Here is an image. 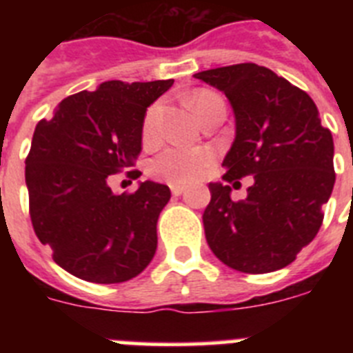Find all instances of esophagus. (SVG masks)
Returning a JSON list of instances; mask_svg holds the SVG:
<instances>
[{"instance_id":"1","label":"esophagus","mask_w":353,"mask_h":353,"mask_svg":"<svg viewBox=\"0 0 353 353\" xmlns=\"http://www.w3.org/2000/svg\"><path fill=\"white\" fill-rule=\"evenodd\" d=\"M170 187H171V192H173L174 196H180L187 189L185 185H180V183H171Z\"/></svg>"}]
</instances>
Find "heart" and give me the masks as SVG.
I'll list each match as a JSON object with an SVG mask.
<instances>
[{"label": "heart", "mask_w": 353, "mask_h": 353, "mask_svg": "<svg viewBox=\"0 0 353 353\" xmlns=\"http://www.w3.org/2000/svg\"><path fill=\"white\" fill-rule=\"evenodd\" d=\"M214 101H219V97L212 92L201 90V92H196L189 97V105L194 109L199 117L205 105ZM161 113L162 105L159 102L148 108L145 120H143V136H145V139H154L157 136ZM210 162L212 154L208 150L174 146V148H168L161 152L154 161L150 162V173L170 183H189L201 179L205 171L208 170V166H210Z\"/></svg>", "instance_id": "obj_1"}]
</instances>
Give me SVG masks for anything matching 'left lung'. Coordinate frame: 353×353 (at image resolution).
I'll use <instances>...</instances> for the list:
<instances>
[{
    "label": "left lung",
    "mask_w": 353,
    "mask_h": 353,
    "mask_svg": "<svg viewBox=\"0 0 353 353\" xmlns=\"http://www.w3.org/2000/svg\"><path fill=\"white\" fill-rule=\"evenodd\" d=\"M194 77L223 92L235 114L223 179L252 176L248 198L240 201H233L226 183H208V245L240 272L283 269L322 226V207L336 182L332 134L322 125L313 99L270 68L239 63Z\"/></svg>",
    "instance_id": "1"
}]
</instances>
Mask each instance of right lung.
I'll use <instances>...</instances> for the list:
<instances>
[{"instance_id": "1", "label": "right lung", "mask_w": 353, "mask_h": 353, "mask_svg": "<svg viewBox=\"0 0 353 353\" xmlns=\"http://www.w3.org/2000/svg\"><path fill=\"white\" fill-rule=\"evenodd\" d=\"M171 86L173 79L105 81L63 99L49 120L37 123L26 157L31 224L72 276L123 283L154 258L170 187L146 180L132 194H114L109 182L134 166L146 108Z\"/></svg>"}]
</instances>
